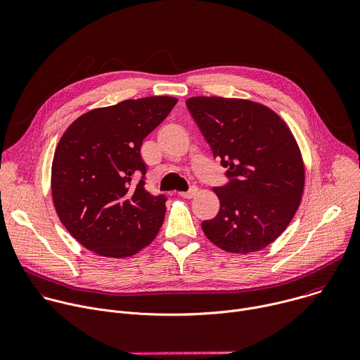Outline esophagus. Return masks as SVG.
I'll return each instance as SVG.
<instances>
[{
  "instance_id": "34e87169",
  "label": "esophagus",
  "mask_w": 360,
  "mask_h": 360,
  "mask_svg": "<svg viewBox=\"0 0 360 360\" xmlns=\"http://www.w3.org/2000/svg\"><path fill=\"white\" fill-rule=\"evenodd\" d=\"M196 192H198V189H196L195 186H192L189 191H184V192H179V195H181L182 198H186V199H189V198H193V196L196 195Z\"/></svg>"
}]
</instances>
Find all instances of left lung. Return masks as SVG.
<instances>
[{
	"label": "left lung",
	"instance_id": "obj_1",
	"mask_svg": "<svg viewBox=\"0 0 360 360\" xmlns=\"http://www.w3.org/2000/svg\"><path fill=\"white\" fill-rule=\"evenodd\" d=\"M186 107L229 179L214 188L221 208L202 222L203 233L232 253L266 248L288 228L303 193L304 168L290 129L248 99L192 96Z\"/></svg>",
	"mask_w": 360,
	"mask_h": 360
}]
</instances>
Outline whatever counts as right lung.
<instances>
[{"instance_id": "add662e5", "label": "right lung", "mask_w": 360, "mask_h": 360, "mask_svg": "<svg viewBox=\"0 0 360 360\" xmlns=\"http://www.w3.org/2000/svg\"><path fill=\"white\" fill-rule=\"evenodd\" d=\"M176 102L172 96L127 99L81 115L61 136L51 169L54 207L86 249L127 258L155 239L167 196L145 189L141 146Z\"/></svg>"}]
</instances>
